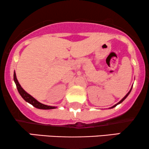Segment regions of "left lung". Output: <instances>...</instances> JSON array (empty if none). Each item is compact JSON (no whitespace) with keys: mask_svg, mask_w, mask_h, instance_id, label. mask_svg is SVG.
Segmentation results:
<instances>
[{"mask_svg":"<svg viewBox=\"0 0 149 149\" xmlns=\"http://www.w3.org/2000/svg\"><path fill=\"white\" fill-rule=\"evenodd\" d=\"M131 90H132V88H131V90H130V91H129V92H128V93L127 94V95H125V97H123V99H122V100H121L120 101V102H118V104H115V105H114V106H113V107H111V109H112V108H114V107H116V106H117V105H118V104H119L122 103V102H123V101H124L125 100V99H126V97H127L128 96V95H129V94H130V93Z\"/></svg>","mask_w":149,"mask_h":149,"instance_id":"8db88e82","label":"left lung"}]
</instances>
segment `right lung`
Wrapping results in <instances>:
<instances>
[{
  "label": "right lung",
  "instance_id": "obj_1",
  "mask_svg": "<svg viewBox=\"0 0 149 149\" xmlns=\"http://www.w3.org/2000/svg\"><path fill=\"white\" fill-rule=\"evenodd\" d=\"M14 81L15 84H16L17 88L19 93L20 94V95H21L22 98H23L26 102H27L28 103H29L31 104V105H33L34 107L37 108V109H53L57 108L55 107H51V106L45 105V104L40 103V102H38L35 98H33L31 95H30L29 94L27 93V92L22 88L19 83L18 80L17 79L16 73H15V72H14Z\"/></svg>",
  "mask_w": 149,
  "mask_h": 149
}]
</instances>
